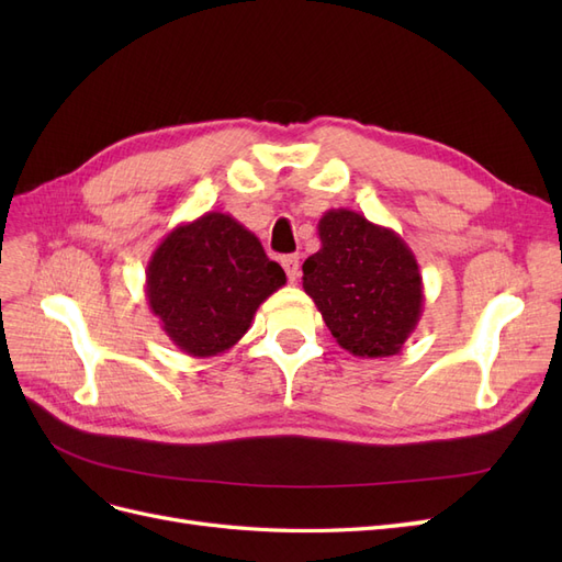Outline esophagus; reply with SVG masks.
<instances>
[{"instance_id": "1", "label": "esophagus", "mask_w": 562, "mask_h": 562, "mask_svg": "<svg viewBox=\"0 0 562 562\" xmlns=\"http://www.w3.org/2000/svg\"><path fill=\"white\" fill-rule=\"evenodd\" d=\"M281 267L285 269L288 281H291V283L297 281V277H300V258H297V255H283Z\"/></svg>"}]
</instances>
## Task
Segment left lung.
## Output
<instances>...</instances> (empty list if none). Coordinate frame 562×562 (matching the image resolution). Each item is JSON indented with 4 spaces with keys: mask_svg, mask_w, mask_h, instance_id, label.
I'll list each match as a JSON object with an SVG mask.
<instances>
[{
    "mask_svg": "<svg viewBox=\"0 0 562 562\" xmlns=\"http://www.w3.org/2000/svg\"><path fill=\"white\" fill-rule=\"evenodd\" d=\"M318 239L302 265V288L337 345L361 359L398 353L424 307L413 250L394 229L349 209L323 213Z\"/></svg>",
    "mask_w": 562,
    "mask_h": 562,
    "instance_id": "1",
    "label": "left lung"
}]
</instances>
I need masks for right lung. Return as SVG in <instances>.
<instances>
[{"mask_svg":"<svg viewBox=\"0 0 562 562\" xmlns=\"http://www.w3.org/2000/svg\"><path fill=\"white\" fill-rule=\"evenodd\" d=\"M145 274L151 314L171 342L194 359L232 349L260 304L285 283L258 236L220 211L168 232Z\"/></svg>","mask_w":562,"mask_h":562,"instance_id":"obj_1","label":"right lung"}]
</instances>
